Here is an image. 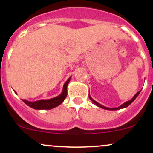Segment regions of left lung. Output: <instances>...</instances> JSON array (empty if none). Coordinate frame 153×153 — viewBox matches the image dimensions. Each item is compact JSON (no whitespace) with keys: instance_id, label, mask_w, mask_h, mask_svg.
<instances>
[{"instance_id":"8db88e82","label":"left lung","mask_w":153,"mask_h":153,"mask_svg":"<svg viewBox=\"0 0 153 153\" xmlns=\"http://www.w3.org/2000/svg\"><path fill=\"white\" fill-rule=\"evenodd\" d=\"M140 91H138L137 93L136 94L134 95V96H133V98L132 99H131V100H129V101H127V102H125V103H123V104H122L120 106H119V107H117V108H108V107H106V106H103V105H101V104H100L99 103H98V102H96V101H95V100H94L92 99V98L91 97V96H90V94H89V95H88V96H89V99H91V101H92L93 102V103H94V104H95L96 105V106H99V107H100V108H103V109H106V110H111V111H115V110H119V109H122V108H126V107H127L128 106H129V105L131 104V103L133 102V101H134L135 99H136V98L138 96V95L140 94Z\"/></svg>"}]
</instances>
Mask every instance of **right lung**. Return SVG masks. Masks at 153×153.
Returning <instances> with one entry per match:
<instances>
[{"label": "right lung", "mask_w": 153, "mask_h": 153, "mask_svg": "<svg viewBox=\"0 0 153 153\" xmlns=\"http://www.w3.org/2000/svg\"><path fill=\"white\" fill-rule=\"evenodd\" d=\"M71 77L68 78L65 83L63 85L62 92L59 96H56V97L52 98V99H45V100H39V101H29L27 100L22 99V101L26 103L27 106H30L31 108H34V109L36 110H43L47 109L50 110L52 108H55V107L58 106L60 105L64 100L65 99L67 94H68V91H67V87H68V83H69L70 80H71ZM16 94V92H15Z\"/></svg>", "instance_id": "add662e5"}]
</instances>
